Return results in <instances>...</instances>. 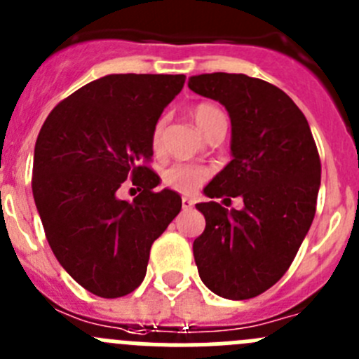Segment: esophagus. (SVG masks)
<instances>
[{
	"label": "esophagus",
	"mask_w": 359,
	"mask_h": 359,
	"mask_svg": "<svg viewBox=\"0 0 359 359\" xmlns=\"http://www.w3.org/2000/svg\"><path fill=\"white\" fill-rule=\"evenodd\" d=\"M193 205H195V203H193V200H191L189 196H182V209L184 210H189Z\"/></svg>",
	"instance_id": "esophagus-1"
}]
</instances>
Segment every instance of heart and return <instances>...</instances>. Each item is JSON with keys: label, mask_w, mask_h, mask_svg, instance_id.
<instances>
[{"label": "heart", "mask_w": 359, "mask_h": 359, "mask_svg": "<svg viewBox=\"0 0 359 359\" xmlns=\"http://www.w3.org/2000/svg\"><path fill=\"white\" fill-rule=\"evenodd\" d=\"M223 116V113L212 106V104H198L195 108L191 109V118L196 123L203 134L209 130L212 122L216 118ZM164 118H159L152 129V149L159 152L163 147V136H164ZM209 170L202 168V166H195V164H186V163H177L172 164L170 168L164 170L163 173V182L172 189L179 191V193H193L198 189L207 179H209Z\"/></svg>", "instance_id": "1"}]
</instances>
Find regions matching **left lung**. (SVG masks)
Here are the masks:
<instances>
[{
  "label": "left lung",
  "mask_w": 359,
  "mask_h": 359,
  "mask_svg": "<svg viewBox=\"0 0 359 359\" xmlns=\"http://www.w3.org/2000/svg\"><path fill=\"white\" fill-rule=\"evenodd\" d=\"M187 86L223 104L232 123V161L203 195L244 202L241 210L212 200L196 203L205 230L193 243V255L207 289L225 299H250L285 274L310 230L319 152L301 109L271 83L214 72L191 76Z\"/></svg>",
  "instance_id": "left-lung-1"
}]
</instances>
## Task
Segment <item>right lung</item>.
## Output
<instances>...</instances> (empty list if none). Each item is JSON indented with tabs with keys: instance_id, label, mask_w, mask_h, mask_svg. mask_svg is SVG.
<instances>
[{
	"instance_id": "1",
	"label": "right lung",
	"mask_w": 359,
	"mask_h": 359,
	"mask_svg": "<svg viewBox=\"0 0 359 359\" xmlns=\"http://www.w3.org/2000/svg\"><path fill=\"white\" fill-rule=\"evenodd\" d=\"M184 74H109L56 106L33 157V198L63 269L99 297H122L147 274L152 243L180 212L179 193L143 166L152 129ZM127 178L142 193L116 196Z\"/></svg>"
}]
</instances>
